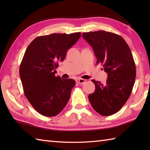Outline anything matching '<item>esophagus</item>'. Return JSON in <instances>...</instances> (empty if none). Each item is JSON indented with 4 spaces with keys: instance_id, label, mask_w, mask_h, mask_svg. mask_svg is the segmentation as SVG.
Instances as JSON below:
<instances>
[{
    "instance_id": "obj_1",
    "label": "esophagus",
    "mask_w": 150,
    "mask_h": 150,
    "mask_svg": "<svg viewBox=\"0 0 150 150\" xmlns=\"http://www.w3.org/2000/svg\"><path fill=\"white\" fill-rule=\"evenodd\" d=\"M85 82H86V80L81 78H78L76 79V83H77L78 84H80V85H83V83H85Z\"/></svg>"
}]
</instances>
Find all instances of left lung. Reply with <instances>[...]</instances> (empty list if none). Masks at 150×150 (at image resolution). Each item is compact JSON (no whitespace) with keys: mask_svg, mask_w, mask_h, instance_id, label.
<instances>
[{"mask_svg":"<svg viewBox=\"0 0 150 150\" xmlns=\"http://www.w3.org/2000/svg\"><path fill=\"white\" fill-rule=\"evenodd\" d=\"M92 46L96 63L107 73L105 84L92 80L95 91L88 95L94 110L102 116L117 112L130 97L136 79V65L130 47L120 35L99 30L83 33Z\"/></svg>","mask_w":150,"mask_h":150,"instance_id":"left-lung-1","label":"left lung"}]
</instances>
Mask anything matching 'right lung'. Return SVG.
<instances>
[{
    "instance_id": "1",
    "label": "right lung",
    "mask_w": 150,
    "mask_h": 150,
    "mask_svg": "<svg viewBox=\"0 0 150 150\" xmlns=\"http://www.w3.org/2000/svg\"><path fill=\"white\" fill-rule=\"evenodd\" d=\"M81 35L77 32L38 36L25 52L19 69L24 95L35 110L43 116L57 115L69 100L75 81L56 77L55 69Z\"/></svg>"
}]
</instances>
